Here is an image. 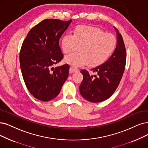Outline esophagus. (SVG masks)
<instances>
[{
    "label": "esophagus",
    "mask_w": 148,
    "mask_h": 148,
    "mask_svg": "<svg viewBox=\"0 0 148 148\" xmlns=\"http://www.w3.org/2000/svg\"><path fill=\"white\" fill-rule=\"evenodd\" d=\"M79 71V69L76 68V67H72L70 68V73H74V72H78Z\"/></svg>",
    "instance_id": "34e87169"
}]
</instances>
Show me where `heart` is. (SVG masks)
<instances>
[{
    "instance_id": "b5f03b06",
    "label": "heart",
    "mask_w": 148,
    "mask_h": 148,
    "mask_svg": "<svg viewBox=\"0 0 148 148\" xmlns=\"http://www.w3.org/2000/svg\"><path fill=\"white\" fill-rule=\"evenodd\" d=\"M116 40L113 34L104 33L98 28L79 25L74 29L73 34H67L61 39V49L69 54L79 47L78 53L65 58V61L74 67L86 64L90 66H100L108 60L114 52Z\"/></svg>"
}]
</instances>
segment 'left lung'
I'll return each instance as SVG.
<instances>
[{"label":"left lung","instance_id":"1","mask_svg":"<svg viewBox=\"0 0 148 148\" xmlns=\"http://www.w3.org/2000/svg\"><path fill=\"white\" fill-rule=\"evenodd\" d=\"M116 32V47L113 54L104 64L92 69L97 75H90L81 70L83 80L79 86L81 96L87 101L99 103L110 98L116 90L125 71L126 51L121 34Z\"/></svg>","mask_w":148,"mask_h":148}]
</instances>
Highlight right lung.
Masks as SVG:
<instances>
[{
	"label": "right lung",
	"mask_w": 148,
	"mask_h": 148,
	"mask_svg": "<svg viewBox=\"0 0 148 148\" xmlns=\"http://www.w3.org/2000/svg\"><path fill=\"white\" fill-rule=\"evenodd\" d=\"M72 20H43L33 27L23 40L20 67L29 92L36 99L48 101L56 97L68 78L69 66L52 67L64 57L59 40Z\"/></svg>",
	"instance_id": "right-lung-1"
}]
</instances>
